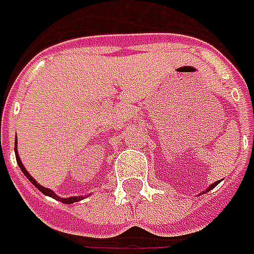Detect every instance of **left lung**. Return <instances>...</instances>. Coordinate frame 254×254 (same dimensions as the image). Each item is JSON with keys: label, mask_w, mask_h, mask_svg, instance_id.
Instances as JSON below:
<instances>
[{"label": "left lung", "mask_w": 254, "mask_h": 254, "mask_svg": "<svg viewBox=\"0 0 254 254\" xmlns=\"http://www.w3.org/2000/svg\"><path fill=\"white\" fill-rule=\"evenodd\" d=\"M218 184H219V181H216V182H213V184H212V185H209V187H208V190H203V192H202V193H205V192H209L210 190H213V188H215V187H216V185H218Z\"/></svg>", "instance_id": "8db88e82"}]
</instances>
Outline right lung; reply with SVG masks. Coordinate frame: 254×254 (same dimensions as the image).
I'll return each mask as SVG.
<instances>
[{
  "instance_id": "add662e5",
  "label": "right lung",
  "mask_w": 254,
  "mask_h": 254,
  "mask_svg": "<svg viewBox=\"0 0 254 254\" xmlns=\"http://www.w3.org/2000/svg\"><path fill=\"white\" fill-rule=\"evenodd\" d=\"M15 157H16V162H18V165H19V168H21V171L24 172V175L28 178V180L31 181L32 184H34L35 187L38 188V190H41L44 195H46V196H51V198H54V199L56 200H61L62 203H74V202H79V200L84 199V198H87L86 195H79V196H69V198H61L59 195H56L54 190H49V188H45V187H42V185H39L38 182H36V180H34L32 177H31V174L26 171V168L24 167V164H22V161H21V158H19V155H18V150H16V144H15Z\"/></svg>"
}]
</instances>
